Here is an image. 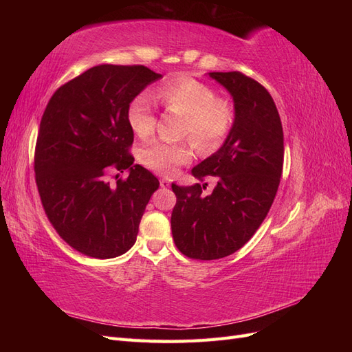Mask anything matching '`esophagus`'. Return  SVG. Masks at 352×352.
Segmentation results:
<instances>
[{"label": "esophagus", "instance_id": "34e87169", "mask_svg": "<svg viewBox=\"0 0 352 352\" xmlns=\"http://www.w3.org/2000/svg\"><path fill=\"white\" fill-rule=\"evenodd\" d=\"M160 186H162V188H168L170 186V180L162 179V180H160Z\"/></svg>", "mask_w": 352, "mask_h": 352}]
</instances>
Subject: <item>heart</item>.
Returning <instances> with one entry per match:
<instances>
[{
    "mask_svg": "<svg viewBox=\"0 0 352 352\" xmlns=\"http://www.w3.org/2000/svg\"><path fill=\"white\" fill-rule=\"evenodd\" d=\"M154 97L166 110L184 116L180 136H188L199 153H210L225 141L232 120L233 109L229 101L217 98L206 83L190 78H179L158 87ZM127 122L140 138H148L155 129V114L146 94H140L127 109ZM140 158L144 166L160 173L170 175L192 158L188 142L153 141L141 148Z\"/></svg>",
    "mask_w": 352,
    "mask_h": 352,
    "instance_id": "b5f03b06",
    "label": "heart"
}]
</instances>
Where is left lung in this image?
Listing matches in <instances>:
<instances>
[{
  "mask_svg": "<svg viewBox=\"0 0 352 352\" xmlns=\"http://www.w3.org/2000/svg\"><path fill=\"white\" fill-rule=\"evenodd\" d=\"M208 74L232 95L235 120L219 151L192 168L199 180L217 179L212 192L202 194L207 184H172L173 241L194 260L228 257L252 238L278 192L285 151L282 122L267 89L241 72Z\"/></svg>",
  "mask_w": 352,
  "mask_h": 352,
  "instance_id": "left-lung-1",
  "label": "left lung"
}]
</instances>
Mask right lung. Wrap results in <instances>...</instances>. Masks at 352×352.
Listing matches in <instances>:
<instances>
[{"mask_svg": "<svg viewBox=\"0 0 352 352\" xmlns=\"http://www.w3.org/2000/svg\"><path fill=\"white\" fill-rule=\"evenodd\" d=\"M160 78L145 66H95L60 87L41 119L35 180L42 206L58 235L88 257L129 251L158 189L150 170L133 164L127 109ZM111 169L130 176L111 187Z\"/></svg>", "mask_w": 352, "mask_h": 352, "instance_id": "add662e5", "label": "right lung"}]
</instances>
